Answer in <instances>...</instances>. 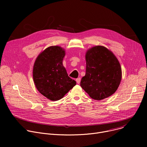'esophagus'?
<instances>
[{"label": "esophagus", "mask_w": 147, "mask_h": 147, "mask_svg": "<svg viewBox=\"0 0 147 147\" xmlns=\"http://www.w3.org/2000/svg\"><path fill=\"white\" fill-rule=\"evenodd\" d=\"M76 80V82H77V84H80V81H81V78H78Z\"/></svg>", "instance_id": "esophagus-1"}]
</instances>
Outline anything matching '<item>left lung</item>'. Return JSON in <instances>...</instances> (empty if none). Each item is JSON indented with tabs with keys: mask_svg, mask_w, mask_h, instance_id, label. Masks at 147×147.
Wrapping results in <instances>:
<instances>
[{
	"mask_svg": "<svg viewBox=\"0 0 147 147\" xmlns=\"http://www.w3.org/2000/svg\"><path fill=\"white\" fill-rule=\"evenodd\" d=\"M86 73L80 86L95 100H102L114 94L121 79V69L113 53L107 48L96 46L86 55Z\"/></svg>",
	"mask_w": 147,
	"mask_h": 147,
	"instance_id": "obj_1",
	"label": "left lung"
}]
</instances>
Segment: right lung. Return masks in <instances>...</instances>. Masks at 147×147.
Here are the masks:
<instances>
[{"label": "right lung", "mask_w": 147, "mask_h": 147, "mask_svg": "<svg viewBox=\"0 0 147 147\" xmlns=\"http://www.w3.org/2000/svg\"><path fill=\"white\" fill-rule=\"evenodd\" d=\"M65 55L61 47H50L38 56L34 63L35 85L41 94L53 101L62 98L76 84L63 66Z\"/></svg>", "instance_id": "add662e5"}]
</instances>
